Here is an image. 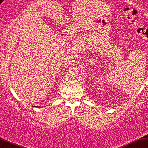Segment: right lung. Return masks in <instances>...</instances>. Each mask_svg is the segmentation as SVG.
Wrapping results in <instances>:
<instances>
[{
  "instance_id": "right-lung-1",
  "label": "right lung",
  "mask_w": 148,
  "mask_h": 148,
  "mask_svg": "<svg viewBox=\"0 0 148 148\" xmlns=\"http://www.w3.org/2000/svg\"><path fill=\"white\" fill-rule=\"evenodd\" d=\"M37 107H38V106H37Z\"/></svg>"
}]
</instances>
